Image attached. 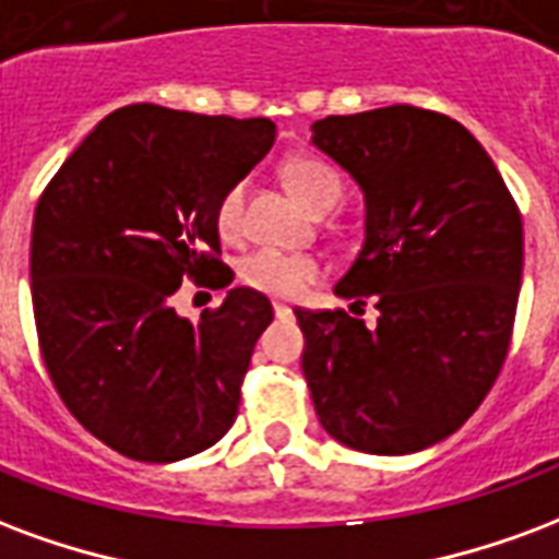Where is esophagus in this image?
Listing matches in <instances>:
<instances>
[{
  "mask_svg": "<svg viewBox=\"0 0 559 559\" xmlns=\"http://www.w3.org/2000/svg\"><path fill=\"white\" fill-rule=\"evenodd\" d=\"M272 311H275V317H290L293 308L290 305H284V301H275V305H272Z\"/></svg>",
  "mask_w": 559,
  "mask_h": 559,
  "instance_id": "1",
  "label": "esophagus"
}]
</instances>
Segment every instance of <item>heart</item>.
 <instances>
[{
    "instance_id": "obj_1",
    "label": "heart",
    "mask_w": 559,
    "mask_h": 559,
    "mask_svg": "<svg viewBox=\"0 0 559 559\" xmlns=\"http://www.w3.org/2000/svg\"><path fill=\"white\" fill-rule=\"evenodd\" d=\"M284 177L293 195L301 204L311 206L317 213L329 210L343 198L346 180L343 175L317 156H296L284 165ZM242 210H246V180L230 183L222 192L216 204V230L225 239H237L242 234ZM322 275L320 260L311 254H290L278 248H258L239 263V278L251 290L278 296V299H293L301 290H308L313 281Z\"/></svg>"
}]
</instances>
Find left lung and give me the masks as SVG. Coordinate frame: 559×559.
I'll return each instance as SVG.
<instances>
[{
	"label": "left lung",
	"instance_id": "1",
	"mask_svg": "<svg viewBox=\"0 0 559 559\" xmlns=\"http://www.w3.org/2000/svg\"><path fill=\"white\" fill-rule=\"evenodd\" d=\"M311 142L361 186L364 246L334 284L376 325L305 311L301 370L322 429L403 456L453 436L510 349L522 287V213L491 156L448 115L384 106L329 115Z\"/></svg>",
	"mask_w": 559,
	"mask_h": 559
}]
</instances>
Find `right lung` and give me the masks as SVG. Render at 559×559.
<instances>
[{"label": "right lung", "mask_w": 559, "mask_h": 559, "mask_svg": "<svg viewBox=\"0 0 559 559\" xmlns=\"http://www.w3.org/2000/svg\"><path fill=\"white\" fill-rule=\"evenodd\" d=\"M275 142L269 118L135 103L103 118L35 206L32 308L61 403L91 436L139 462L213 448L239 412L263 293L234 287L192 322L186 278L222 290L216 204Z\"/></svg>", "instance_id": "obj_1"}]
</instances>
